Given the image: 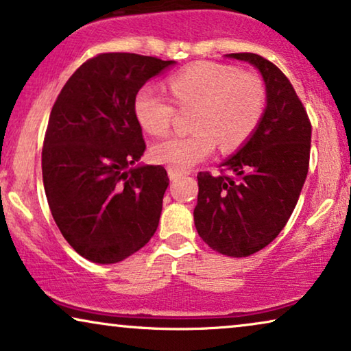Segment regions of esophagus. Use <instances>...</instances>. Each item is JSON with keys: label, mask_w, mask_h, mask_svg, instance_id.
Returning a JSON list of instances; mask_svg holds the SVG:
<instances>
[{"label": "esophagus", "mask_w": 351, "mask_h": 351, "mask_svg": "<svg viewBox=\"0 0 351 351\" xmlns=\"http://www.w3.org/2000/svg\"><path fill=\"white\" fill-rule=\"evenodd\" d=\"M185 174L184 172H177V171H169V179L174 182V180H179L180 177H184Z\"/></svg>", "instance_id": "obj_1"}]
</instances>
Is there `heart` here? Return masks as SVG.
I'll list each match as a JSON object with an SVG mask.
<instances>
[{
	"instance_id": "obj_1",
	"label": "heart",
	"mask_w": 351,
	"mask_h": 351,
	"mask_svg": "<svg viewBox=\"0 0 351 351\" xmlns=\"http://www.w3.org/2000/svg\"><path fill=\"white\" fill-rule=\"evenodd\" d=\"M172 100L180 110L195 108L190 136H172L152 148V158L169 171L185 172L214 153L215 141L232 150L261 123L267 105L263 81L254 73L217 64H199L172 75ZM161 90L147 84L134 97V114L143 131L165 136L176 107Z\"/></svg>"
}]
</instances>
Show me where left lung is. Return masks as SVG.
I'll use <instances>...</instances> for the list:
<instances>
[{
	"mask_svg": "<svg viewBox=\"0 0 351 351\" xmlns=\"http://www.w3.org/2000/svg\"><path fill=\"white\" fill-rule=\"evenodd\" d=\"M228 57L252 64L267 89V108L251 138L222 162L220 176L198 172L195 227L210 249L247 257L268 246L289 220L310 165L311 123L291 81L265 57Z\"/></svg>",
	"mask_w": 351,
	"mask_h": 351,
	"instance_id": "left-lung-1",
	"label": "left lung"
}]
</instances>
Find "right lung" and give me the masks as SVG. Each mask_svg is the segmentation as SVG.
<instances>
[{
  "mask_svg": "<svg viewBox=\"0 0 351 351\" xmlns=\"http://www.w3.org/2000/svg\"><path fill=\"white\" fill-rule=\"evenodd\" d=\"M174 60L104 52L86 60L57 95L43 143L52 217L80 256L117 263L155 234L169 177L134 166L145 152L134 97Z\"/></svg>",
  "mask_w": 351,
  "mask_h": 351,
  "instance_id": "right-lung-1",
  "label": "right lung"
}]
</instances>
